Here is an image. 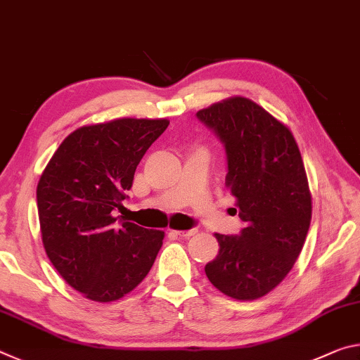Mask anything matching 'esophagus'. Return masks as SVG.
Here are the masks:
<instances>
[{"mask_svg":"<svg viewBox=\"0 0 360 360\" xmlns=\"http://www.w3.org/2000/svg\"><path fill=\"white\" fill-rule=\"evenodd\" d=\"M176 236H180V238H191V236H194L198 233V229H186V231H174Z\"/></svg>","mask_w":360,"mask_h":360,"instance_id":"1","label":"esophagus"}]
</instances>
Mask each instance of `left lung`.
Masks as SVG:
<instances>
[{"label":"left lung","mask_w":360,"mask_h":360,"mask_svg":"<svg viewBox=\"0 0 360 360\" xmlns=\"http://www.w3.org/2000/svg\"><path fill=\"white\" fill-rule=\"evenodd\" d=\"M196 116L225 145V185L244 221L239 236L215 234L220 250L205 274L228 297L257 300L284 281L308 234L303 159L290 129L250 98H226Z\"/></svg>","instance_id":"1"}]
</instances>
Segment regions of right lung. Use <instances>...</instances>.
Instances as JSON below:
<instances>
[{"label": "right lung", "mask_w": 360, "mask_h": 360, "mask_svg": "<svg viewBox=\"0 0 360 360\" xmlns=\"http://www.w3.org/2000/svg\"><path fill=\"white\" fill-rule=\"evenodd\" d=\"M167 120L121 117L76 129L37 188L43 245L58 274L86 298L120 300L150 273L164 231L120 220L140 159Z\"/></svg>", "instance_id": "add662e5"}]
</instances>
